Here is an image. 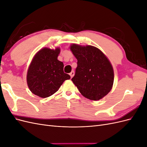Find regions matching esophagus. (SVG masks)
Listing matches in <instances>:
<instances>
[{
	"label": "esophagus",
	"instance_id": "obj_1",
	"mask_svg": "<svg viewBox=\"0 0 147 147\" xmlns=\"http://www.w3.org/2000/svg\"><path fill=\"white\" fill-rule=\"evenodd\" d=\"M74 71H72V72H71L70 73V77H71V78H72L73 77H74Z\"/></svg>",
	"mask_w": 147,
	"mask_h": 147
}]
</instances>
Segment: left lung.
I'll use <instances>...</instances> for the list:
<instances>
[{
  "instance_id": "1",
  "label": "left lung",
  "mask_w": 147,
  "mask_h": 147,
  "mask_svg": "<svg viewBox=\"0 0 147 147\" xmlns=\"http://www.w3.org/2000/svg\"><path fill=\"white\" fill-rule=\"evenodd\" d=\"M70 50L77 59L72 81L80 92L92 100L103 98L111 91L114 80L112 65L97 48L72 44Z\"/></svg>"
}]
</instances>
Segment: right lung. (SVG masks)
<instances>
[{
  "label": "right lung",
  "mask_w": 147,
  "mask_h": 147,
  "mask_svg": "<svg viewBox=\"0 0 147 147\" xmlns=\"http://www.w3.org/2000/svg\"><path fill=\"white\" fill-rule=\"evenodd\" d=\"M60 48H43L31 62L27 74V83L33 94L42 98L53 95L63 82L70 78L64 72V64L57 60Z\"/></svg>",
  "instance_id": "add662e5"
}]
</instances>
